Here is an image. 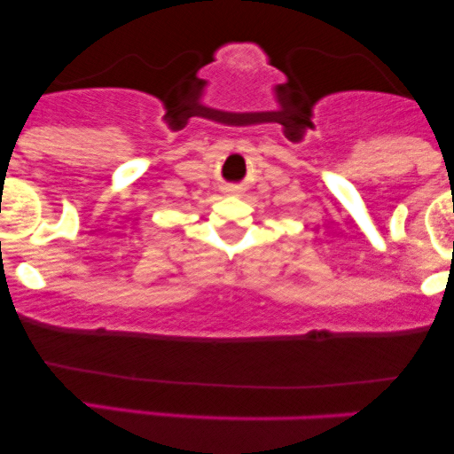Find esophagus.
<instances>
[{
	"mask_svg": "<svg viewBox=\"0 0 454 454\" xmlns=\"http://www.w3.org/2000/svg\"><path fill=\"white\" fill-rule=\"evenodd\" d=\"M226 194H231V196H234V194H237V190H234V187H228V190H226Z\"/></svg>",
	"mask_w": 454,
	"mask_h": 454,
	"instance_id": "1",
	"label": "esophagus"
}]
</instances>
